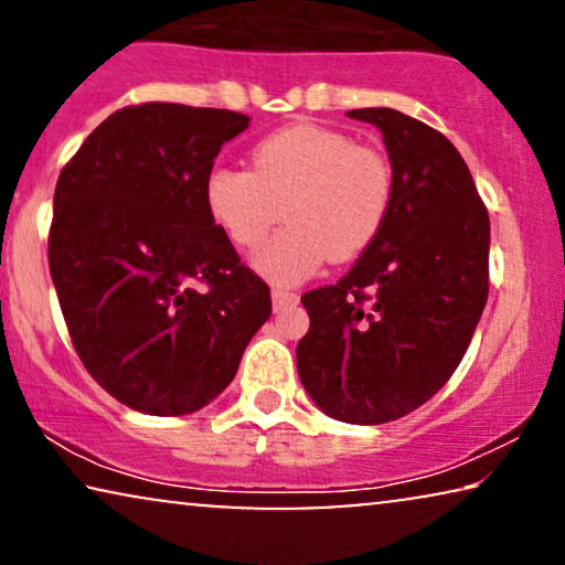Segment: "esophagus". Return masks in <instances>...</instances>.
<instances>
[{"instance_id":"1","label":"esophagus","mask_w":565,"mask_h":565,"mask_svg":"<svg viewBox=\"0 0 565 565\" xmlns=\"http://www.w3.org/2000/svg\"><path fill=\"white\" fill-rule=\"evenodd\" d=\"M292 303H298V292L292 290H282V288H275L273 290V306L275 311H282V308H288Z\"/></svg>"}]
</instances>
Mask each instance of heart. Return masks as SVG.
I'll return each instance as SVG.
<instances>
[{
  "mask_svg": "<svg viewBox=\"0 0 565 565\" xmlns=\"http://www.w3.org/2000/svg\"><path fill=\"white\" fill-rule=\"evenodd\" d=\"M203 192L213 221L244 249H257L288 218L254 265L273 282L292 285L375 242L391 213L393 164L342 130L296 122L254 143L252 172L213 167Z\"/></svg>",
  "mask_w": 565,
  "mask_h": 565,
  "instance_id": "1",
  "label": "heart"
}]
</instances>
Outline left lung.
I'll list each match as a JSON object with an SVG mask.
<instances>
[{
	"instance_id": "8db88e82",
	"label": "left lung",
	"mask_w": 565,
	"mask_h": 565,
	"mask_svg": "<svg viewBox=\"0 0 565 565\" xmlns=\"http://www.w3.org/2000/svg\"><path fill=\"white\" fill-rule=\"evenodd\" d=\"M381 128L393 203L334 285L303 292L311 329L298 375L331 419L385 424L435 396L460 365L489 298V211L458 149L391 107L347 113Z\"/></svg>"
}]
</instances>
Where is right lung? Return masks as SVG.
I'll use <instances>...</instances> for the list:
<instances>
[{
    "label": "right lung",
    "instance_id": "add662e5",
    "mask_svg": "<svg viewBox=\"0 0 565 565\" xmlns=\"http://www.w3.org/2000/svg\"><path fill=\"white\" fill-rule=\"evenodd\" d=\"M242 113L143 103L115 110L61 169L49 265L87 373L141 414L218 396L273 313L205 205V177Z\"/></svg>",
    "mask_w": 565,
    "mask_h": 565
}]
</instances>
